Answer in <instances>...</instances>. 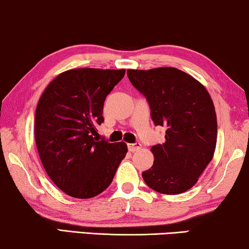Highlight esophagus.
Here are the masks:
<instances>
[{
  "instance_id": "esophagus-1",
  "label": "esophagus",
  "mask_w": 249,
  "mask_h": 249,
  "mask_svg": "<svg viewBox=\"0 0 249 249\" xmlns=\"http://www.w3.org/2000/svg\"><path fill=\"white\" fill-rule=\"evenodd\" d=\"M140 147H141L140 142H135V143H128V144H127V148H128V150H130V152H135V150H138V149H139Z\"/></svg>"
}]
</instances>
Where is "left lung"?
<instances>
[{
    "mask_svg": "<svg viewBox=\"0 0 249 249\" xmlns=\"http://www.w3.org/2000/svg\"><path fill=\"white\" fill-rule=\"evenodd\" d=\"M131 84L146 97L154 124L165 128V142L150 148L152 168L142 178L152 190L180 194L196 184L213 160L217 118L202 84L176 68L127 70Z\"/></svg>",
    "mask_w": 249,
    "mask_h": 249,
    "instance_id": "obj_1",
    "label": "left lung"
}]
</instances>
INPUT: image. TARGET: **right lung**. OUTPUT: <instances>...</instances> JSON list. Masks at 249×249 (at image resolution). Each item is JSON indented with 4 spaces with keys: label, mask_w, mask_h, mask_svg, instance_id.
Listing matches in <instances>:
<instances>
[{
    "label": "right lung",
    "mask_w": 249,
    "mask_h": 249,
    "mask_svg": "<svg viewBox=\"0 0 249 249\" xmlns=\"http://www.w3.org/2000/svg\"><path fill=\"white\" fill-rule=\"evenodd\" d=\"M125 70L73 69L43 90L36 110L34 135L49 178L65 194L89 199L111 184L127 153L125 142L96 139L106 97Z\"/></svg>",
    "instance_id": "right-lung-1"
}]
</instances>
